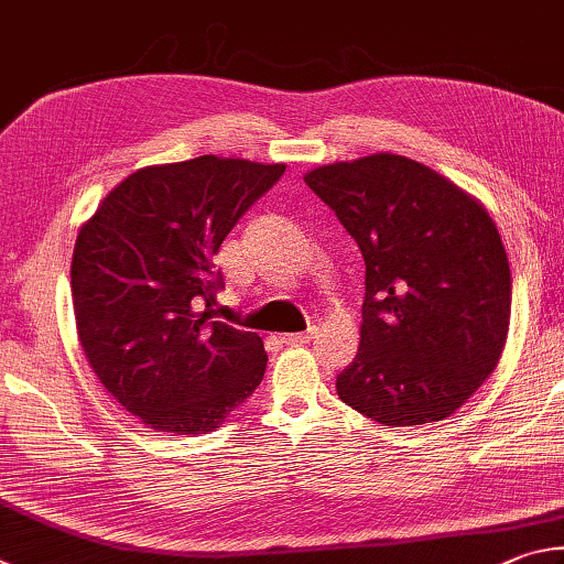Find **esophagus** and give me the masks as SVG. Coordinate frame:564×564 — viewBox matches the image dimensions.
Returning a JSON list of instances; mask_svg holds the SVG:
<instances>
[{
  "mask_svg": "<svg viewBox=\"0 0 564 564\" xmlns=\"http://www.w3.org/2000/svg\"><path fill=\"white\" fill-rule=\"evenodd\" d=\"M282 341L288 344V347H304V344L312 341V334H284Z\"/></svg>",
  "mask_w": 564,
  "mask_h": 564,
  "instance_id": "34e87169",
  "label": "esophagus"
}]
</instances>
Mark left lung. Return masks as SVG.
Instances as JSON below:
<instances>
[{
  "label": "left lung",
  "instance_id": "obj_1",
  "mask_svg": "<svg viewBox=\"0 0 564 564\" xmlns=\"http://www.w3.org/2000/svg\"><path fill=\"white\" fill-rule=\"evenodd\" d=\"M367 264L361 344L337 393L383 426L448 419L496 371L510 327V262L478 197L397 153L304 173Z\"/></svg>",
  "mask_w": 564,
  "mask_h": 564
}]
</instances>
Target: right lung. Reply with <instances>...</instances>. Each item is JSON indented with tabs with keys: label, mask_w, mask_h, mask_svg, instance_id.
Segmentation results:
<instances>
[{
	"label": "right lung",
	"mask_w": 564,
	"mask_h": 564,
	"mask_svg": "<svg viewBox=\"0 0 564 564\" xmlns=\"http://www.w3.org/2000/svg\"><path fill=\"white\" fill-rule=\"evenodd\" d=\"M284 167L220 155L138 167L78 230V341L104 389L145 429L215 431L260 387L262 339L213 322L223 288L213 257Z\"/></svg>",
	"instance_id": "1"
}]
</instances>
